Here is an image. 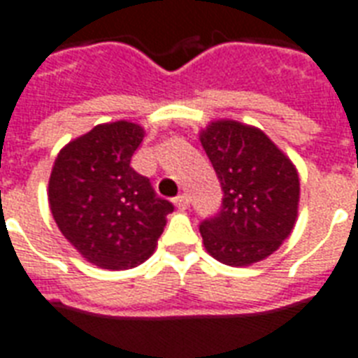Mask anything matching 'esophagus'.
<instances>
[{
    "label": "esophagus",
    "mask_w": 358,
    "mask_h": 358,
    "mask_svg": "<svg viewBox=\"0 0 358 358\" xmlns=\"http://www.w3.org/2000/svg\"><path fill=\"white\" fill-rule=\"evenodd\" d=\"M174 204H176V208L185 210L189 206V197H187L185 193H182V195H178V197L174 199Z\"/></svg>",
    "instance_id": "obj_1"
}]
</instances>
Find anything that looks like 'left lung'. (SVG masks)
Masks as SVG:
<instances>
[{
    "label": "left lung",
    "mask_w": 358,
    "mask_h": 358,
    "mask_svg": "<svg viewBox=\"0 0 358 358\" xmlns=\"http://www.w3.org/2000/svg\"><path fill=\"white\" fill-rule=\"evenodd\" d=\"M201 144L223 191L217 214L199 225L206 252L231 266L263 261L293 231L296 169L263 131L231 120L212 122Z\"/></svg>",
    "instance_id": "obj_1"
}]
</instances>
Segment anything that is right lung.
Masks as SVG:
<instances>
[{
  "label": "right lung",
  "instance_id": "add662e5",
  "mask_svg": "<svg viewBox=\"0 0 358 358\" xmlns=\"http://www.w3.org/2000/svg\"><path fill=\"white\" fill-rule=\"evenodd\" d=\"M144 131L131 122L95 125L56 157L48 203L59 231L90 263L133 268L152 255L173 203L131 167Z\"/></svg>",
  "mask_w": 358,
  "mask_h": 358
}]
</instances>
